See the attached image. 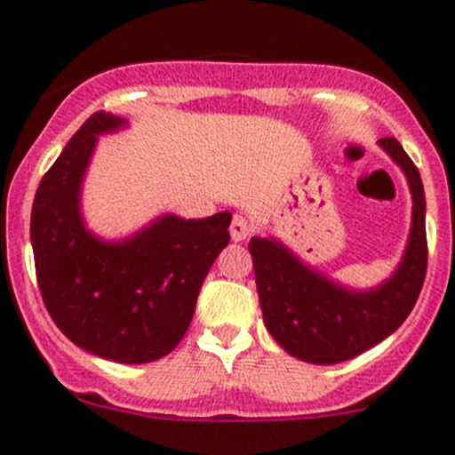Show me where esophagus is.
Listing matches in <instances>:
<instances>
[{"instance_id":"34e87169","label":"esophagus","mask_w":455,"mask_h":455,"mask_svg":"<svg viewBox=\"0 0 455 455\" xmlns=\"http://www.w3.org/2000/svg\"><path fill=\"white\" fill-rule=\"evenodd\" d=\"M252 235V223L243 214H235L230 223V236L232 241H243Z\"/></svg>"}]
</instances>
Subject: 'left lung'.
Here are the masks:
<instances>
[{"label": "left lung", "mask_w": 455, "mask_h": 455, "mask_svg": "<svg viewBox=\"0 0 455 455\" xmlns=\"http://www.w3.org/2000/svg\"><path fill=\"white\" fill-rule=\"evenodd\" d=\"M412 193V223L399 267L373 289H348L307 267L275 236H252L251 251L264 325L303 363L337 364L392 335L415 307L428 264L424 184L394 136L378 140Z\"/></svg>", "instance_id": "left-lung-1"}]
</instances>
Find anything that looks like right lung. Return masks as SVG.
I'll return each mask as SVG.
<instances>
[{"mask_svg": "<svg viewBox=\"0 0 455 455\" xmlns=\"http://www.w3.org/2000/svg\"><path fill=\"white\" fill-rule=\"evenodd\" d=\"M98 111L40 180L31 209L38 287L59 331L91 355L143 364L182 341L200 287L230 243V212L209 219L164 214L136 235L104 241L82 216V182L98 136L124 127Z\"/></svg>", "mask_w": 455, "mask_h": 455, "instance_id": "add662e5", "label": "right lung"}]
</instances>
